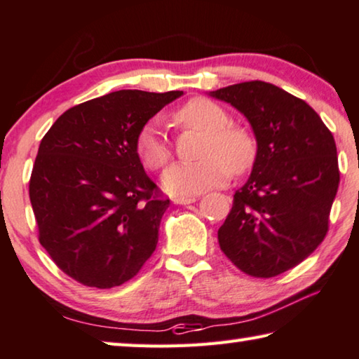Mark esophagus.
<instances>
[{
  "mask_svg": "<svg viewBox=\"0 0 359 359\" xmlns=\"http://www.w3.org/2000/svg\"><path fill=\"white\" fill-rule=\"evenodd\" d=\"M172 201L175 204H191L196 201V196H177V198H174Z\"/></svg>",
  "mask_w": 359,
  "mask_h": 359,
  "instance_id": "1",
  "label": "esophagus"
}]
</instances>
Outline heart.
<instances>
[{
    "label": "heart",
    "mask_w": 359,
    "mask_h": 359,
    "mask_svg": "<svg viewBox=\"0 0 359 359\" xmlns=\"http://www.w3.org/2000/svg\"><path fill=\"white\" fill-rule=\"evenodd\" d=\"M182 130L204 133L194 163H179L163 175L169 193L194 194L223 185L229 174L242 175L257 160V141L245 126L231 123L229 114L208 98H193L172 114ZM136 150L145 168L160 171L172 158V147L155 123L145 125L136 139Z\"/></svg>",
    "instance_id": "b5f03b06"
}]
</instances>
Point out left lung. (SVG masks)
<instances>
[{"mask_svg":"<svg viewBox=\"0 0 359 359\" xmlns=\"http://www.w3.org/2000/svg\"><path fill=\"white\" fill-rule=\"evenodd\" d=\"M210 96L250 121L257 160L218 229V244L236 267L276 277L306 259L330 228L340 172L332 133L313 109L263 81L234 83Z\"/></svg>","mask_w":359,"mask_h":359,"instance_id":"obj_1","label":"left lung"}]
</instances>
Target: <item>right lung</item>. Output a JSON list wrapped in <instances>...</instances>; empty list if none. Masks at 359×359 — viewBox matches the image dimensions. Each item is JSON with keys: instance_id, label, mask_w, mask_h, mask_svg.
Instances as JSON below:
<instances>
[{"instance_id": "1", "label": "right lung", "mask_w": 359, "mask_h": 359, "mask_svg": "<svg viewBox=\"0 0 359 359\" xmlns=\"http://www.w3.org/2000/svg\"><path fill=\"white\" fill-rule=\"evenodd\" d=\"M184 92L120 90L60 115L29 177L41 245L66 276L114 288L142 269L169 199L136 150L144 125Z\"/></svg>"}]
</instances>
